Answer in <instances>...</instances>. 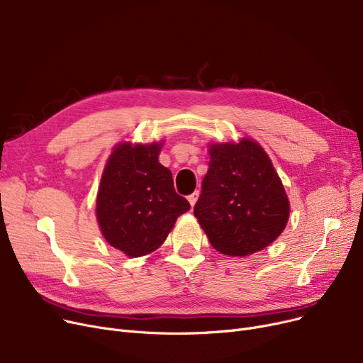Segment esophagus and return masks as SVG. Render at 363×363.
<instances>
[{
  "label": "esophagus",
  "mask_w": 363,
  "mask_h": 363,
  "mask_svg": "<svg viewBox=\"0 0 363 363\" xmlns=\"http://www.w3.org/2000/svg\"><path fill=\"white\" fill-rule=\"evenodd\" d=\"M197 199H199V191H194L191 196H188V201H189V204H191V206L196 204Z\"/></svg>",
  "instance_id": "esophagus-1"
}]
</instances>
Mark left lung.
I'll return each mask as SVG.
<instances>
[{
	"label": "left lung",
	"mask_w": 363,
	"mask_h": 363,
	"mask_svg": "<svg viewBox=\"0 0 363 363\" xmlns=\"http://www.w3.org/2000/svg\"><path fill=\"white\" fill-rule=\"evenodd\" d=\"M194 216L213 249L226 256L263 250L287 225L290 203L264 150L244 138L213 144Z\"/></svg>",
	"instance_id": "8db88e82"
}]
</instances>
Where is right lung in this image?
<instances>
[{
	"instance_id": "add662e5",
	"label": "right lung",
	"mask_w": 363,
	"mask_h": 363,
	"mask_svg": "<svg viewBox=\"0 0 363 363\" xmlns=\"http://www.w3.org/2000/svg\"><path fill=\"white\" fill-rule=\"evenodd\" d=\"M159 144H121L107 162L97 196L104 238L130 257L155 252L189 203L177 194L172 172L159 163Z\"/></svg>"
}]
</instances>
